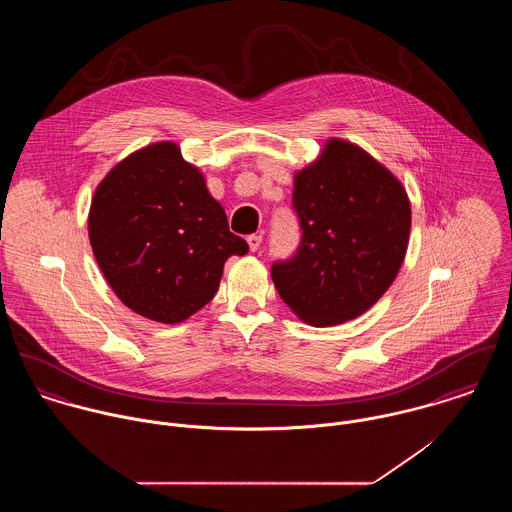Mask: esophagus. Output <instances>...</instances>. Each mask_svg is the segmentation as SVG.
Listing matches in <instances>:
<instances>
[{
    "label": "esophagus",
    "instance_id": "obj_1",
    "mask_svg": "<svg viewBox=\"0 0 512 512\" xmlns=\"http://www.w3.org/2000/svg\"><path fill=\"white\" fill-rule=\"evenodd\" d=\"M246 242H248L250 250H252V252H256V250L260 248V244H262V236H260V234H250V236L246 238Z\"/></svg>",
    "mask_w": 512,
    "mask_h": 512
}]
</instances>
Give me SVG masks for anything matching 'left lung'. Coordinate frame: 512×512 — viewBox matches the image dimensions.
Returning <instances> with one entry per match:
<instances>
[{
    "label": "left lung",
    "mask_w": 512,
    "mask_h": 512,
    "mask_svg": "<svg viewBox=\"0 0 512 512\" xmlns=\"http://www.w3.org/2000/svg\"><path fill=\"white\" fill-rule=\"evenodd\" d=\"M293 211L301 242L272 266L280 297L315 327L363 315L406 256L412 211L402 183L363 147L333 138L295 173Z\"/></svg>",
    "instance_id": "8db88e82"
}]
</instances>
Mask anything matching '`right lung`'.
<instances>
[{"instance_id": "add662e5", "label": "right lung", "mask_w": 512, "mask_h": 512, "mask_svg": "<svg viewBox=\"0 0 512 512\" xmlns=\"http://www.w3.org/2000/svg\"><path fill=\"white\" fill-rule=\"evenodd\" d=\"M94 258L110 288L138 315L175 325L219 290L224 262L248 252L228 230L203 173L173 142L122 159L94 191Z\"/></svg>"}]
</instances>
